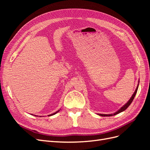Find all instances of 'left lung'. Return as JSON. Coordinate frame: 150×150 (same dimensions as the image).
<instances>
[{
	"label": "left lung",
	"mask_w": 150,
	"mask_h": 150,
	"mask_svg": "<svg viewBox=\"0 0 150 150\" xmlns=\"http://www.w3.org/2000/svg\"><path fill=\"white\" fill-rule=\"evenodd\" d=\"M139 80L138 81V86H137V89H136V90H135V91L134 92V93H133V94L132 95V96L131 97V98L129 99V101L127 102L125 105H123L122 106L120 110H118V111H117L116 112H115V113H113V114H110V115H105V114H98V115H99V116H114V115H117V114H119V113H120V112H122V111H124L125 110H126L127 108H128V106L130 105L131 104V103H132V101H133V99L134 98V96H135V95H136V94H137V91H138V86H139Z\"/></svg>",
	"instance_id": "8db88e82"
}]
</instances>
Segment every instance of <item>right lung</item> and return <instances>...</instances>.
Returning <instances> with one entry per match:
<instances>
[{"label":"right lung","instance_id":"1","mask_svg":"<svg viewBox=\"0 0 150 150\" xmlns=\"http://www.w3.org/2000/svg\"><path fill=\"white\" fill-rule=\"evenodd\" d=\"M60 111V110H58L57 111H56V112H54V113H52V114H51V115H48V116H52V115H56V113L57 112H58L59 111ZM32 115H33V114H32ZM35 116H36V115H35ZM40 117H41V116H40Z\"/></svg>","mask_w":150,"mask_h":150}]
</instances>
